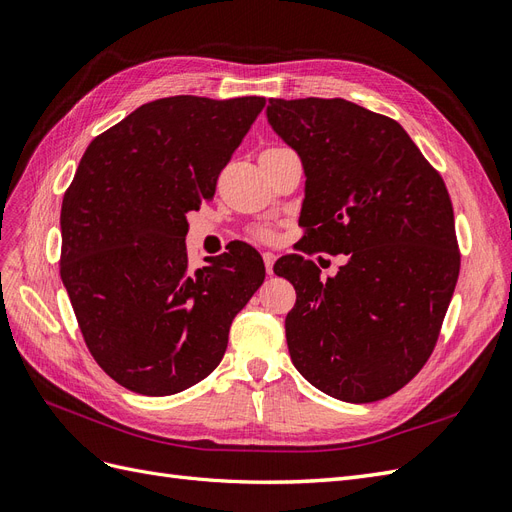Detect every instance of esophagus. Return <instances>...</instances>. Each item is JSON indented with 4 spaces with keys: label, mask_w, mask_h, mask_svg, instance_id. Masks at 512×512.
Segmentation results:
<instances>
[{
    "label": "esophagus",
    "mask_w": 512,
    "mask_h": 512,
    "mask_svg": "<svg viewBox=\"0 0 512 512\" xmlns=\"http://www.w3.org/2000/svg\"><path fill=\"white\" fill-rule=\"evenodd\" d=\"M274 261H276V255L274 253H263V263H266V272L272 274L274 272Z\"/></svg>",
    "instance_id": "esophagus-1"
}]
</instances>
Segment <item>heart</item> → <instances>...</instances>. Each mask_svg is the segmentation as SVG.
<instances>
[{
  "label": "heart",
  "instance_id": "obj_1",
  "mask_svg": "<svg viewBox=\"0 0 512 512\" xmlns=\"http://www.w3.org/2000/svg\"><path fill=\"white\" fill-rule=\"evenodd\" d=\"M253 236L259 238V240H272V238H274L270 227H255V229H253Z\"/></svg>",
  "mask_w": 512,
  "mask_h": 512
}]
</instances>
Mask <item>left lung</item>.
<instances>
[{
	"label": "left lung",
	"instance_id": "8db88e82",
	"mask_svg": "<svg viewBox=\"0 0 512 512\" xmlns=\"http://www.w3.org/2000/svg\"><path fill=\"white\" fill-rule=\"evenodd\" d=\"M268 123L306 174L304 244L274 263L298 293L285 319L293 366L336 400L389 398L430 359L453 298L449 191L398 121L340 97L270 100ZM315 250L347 263L321 281L301 255Z\"/></svg>",
	"mask_w": 512,
	"mask_h": 512
}]
</instances>
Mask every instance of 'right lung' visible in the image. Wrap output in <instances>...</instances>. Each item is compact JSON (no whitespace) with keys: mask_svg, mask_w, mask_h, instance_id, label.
Returning a JSON list of instances; mask_svg holds the SVG:
<instances>
[{"mask_svg":"<svg viewBox=\"0 0 512 512\" xmlns=\"http://www.w3.org/2000/svg\"><path fill=\"white\" fill-rule=\"evenodd\" d=\"M266 97L148 102L97 136L61 204L59 272L100 368L129 391L172 395L221 364L229 325L266 278L236 242L189 268L187 212L212 200L221 170Z\"/></svg>","mask_w":512,"mask_h":512,"instance_id":"obj_1","label":"right lung"}]
</instances>
